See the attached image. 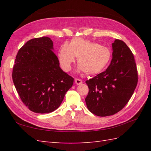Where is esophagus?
Segmentation results:
<instances>
[{
    "mask_svg": "<svg viewBox=\"0 0 151 151\" xmlns=\"http://www.w3.org/2000/svg\"><path fill=\"white\" fill-rule=\"evenodd\" d=\"M75 84L76 85H81L82 84V81H81V80L78 79V78H75Z\"/></svg>",
    "mask_w": 151,
    "mask_h": 151,
    "instance_id": "esophagus-1",
    "label": "esophagus"
}]
</instances>
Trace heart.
I'll return each mask as SVG.
<instances>
[{
  "instance_id": "heart-1",
  "label": "heart",
  "mask_w": 151,
  "mask_h": 151,
  "mask_svg": "<svg viewBox=\"0 0 151 151\" xmlns=\"http://www.w3.org/2000/svg\"><path fill=\"white\" fill-rule=\"evenodd\" d=\"M77 58L78 73L84 71L88 75H97L106 68L111 58V50L99 43L75 38L69 45L64 44L58 52V60L62 69L68 72Z\"/></svg>"
}]
</instances>
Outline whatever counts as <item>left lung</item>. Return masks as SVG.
<instances>
[{"mask_svg":"<svg viewBox=\"0 0 151 151\" xmlns=\"http://www.w3.org/2000/svg\"><path fill=\"white\" fill-rule=\"evenodd\" d=\"M112 50V59L106 70L86 81L89 88L86 105L97 116H108L121 110L137 84V67L129 47L124 41L115 40Z\"/></svg>","mask_w":151,"mask_h":151,"instance_id":"1","label":"left lung"}]
</instances>
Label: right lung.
<instances>
[{"mask_svg":"<svg viewBox=\"0 0 151 151\" xmlns=\"http://www.w3.org/2000/svg\"><path fill=\"white\" fill-rule=\"evenodd\" d=\"M49 37L32 39L16 56L12 78L22 102L35 113L47 114L58 108L74 78L60 67Z\"/></svg>","mask_w":151,"mask_h":151,"instance_id":"add662e5","label":"right lung"}]
</instances>
